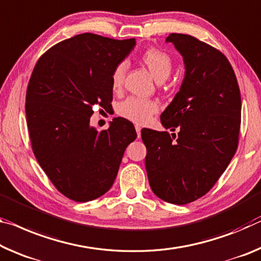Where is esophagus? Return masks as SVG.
Instances as JSON below:
<instances>
[{"label":"esophagus","instance_id":"esophagus-1","mask_svg":"<svg viewBox=\"0 0 261 261\" xmlns=\"http://www.w3.org/2000/svg\"><path fill=\"white\" fill-rule=\"evenodd\" d=\"M140 130H142V127H140L139 125H136V132H137V137L138 138L140 137Z\"/></svg>","mask_w":261,"mask_h":261}]
</instances>
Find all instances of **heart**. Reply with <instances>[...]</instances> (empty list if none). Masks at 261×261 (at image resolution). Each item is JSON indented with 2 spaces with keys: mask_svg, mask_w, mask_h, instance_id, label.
I'll list each match as a JSON object with an SVG mask.
<instances>
[{
  "mask_svg": "<svg viewBox=\"0 0 261 261\" xmlns=\"http://www.w3.org/2000/svg\"><path fill=\"white\" fill-rule=\"evenodd\" d=\"M142 61L146 65L148 71L158 82H163L169 76L173 68L172 58L166 52L158 48H150L143 53ZM126 65L122 63L117 65L111 74V85L115 90L121 89L125 77ZM159 110L158 103L153 100H144L140 97H127L118 105L117 113L122 117L135 123H146L153 114Z\"/></svg>",
  "mask_w": 261,
  "mask_h": 261,
  "instance_id": "heart-1",
  "label": "heart"
}]
</instances>
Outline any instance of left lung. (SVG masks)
<instances>
[{"label": "left lung", "instance_id": "obj_1", "mask_svg": "<svg viewBox=\"0 0 261 261\" xmlns=\"http://www.w3.org/2000/svg\"><path fill=\"white\" fill-rule=\"evenodd\" d=\"M182 57L179 92L160 116L165 129L142 130L152 192L173 204H187L212 189L234 155L241 127V92L225 56L192 36L171 34Z\"/></svg>", "mask_w": 261, "mask_h": 261}]
</instances>
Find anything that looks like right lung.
Masks as SVG:
<instances>
[{
  "mask_svg": "<svg viewBox=\"0 0 261 261\" xmlns=\"http://www.w3.org/2000/svg\"><path fill=\"white\" fill-rule=\"evenodd\" d=\"M136 39L81 34L60 41L36 64L25 113L32 150L56 188L76 202L102 196L117 176L135 126L116 117L107 130L90 125L93 107L113 100L111 74Z\"/></svg>",
  "mask_w": 261,
  "mask_h": 261,
  "instance_id": "1",
  "label": "right lung"
}]
</instances>
